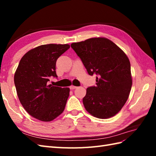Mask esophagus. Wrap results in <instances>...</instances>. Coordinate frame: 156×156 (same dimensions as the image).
Segmentation results:
<instances>
[{
	"label": "esophagus",
	"mask_w": 156,
	"mask_h": 156,
	"mask_svg": "<svg viewBox=\"0 0 156 156\" xmlns=\"http://www.w3.org/2000/svg\"><path fill=\"white\" fill-rule=\"evenodd\" d=\"M76 88H77V87H75V86H73V85H72V86H70V87H69V88H70L71 90H74V89H75Z\"/></svg>",
	"instance_id": "esophagus-1"
}]
</instances>
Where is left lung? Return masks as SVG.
<instances>
[{
	"instance_id": "8db88e82",
	"label": "left lung",
	"mask_w": 156,
	"mask_h": 156,
	"mask_svg": "<svg viewBox=\"0 0 156 156\" xmlns=\"http://www.w3.org/2000/svg\"><path fill=\"white\" fill-rule=\"evenodd\" d=\"M89 75H97L96 86L87 89L83 98L89 113L99 119L113 117L121 111L130 93L131 64L126 54L109 39L95 37L73 43Z\"/></svg>"
}]
</instances>
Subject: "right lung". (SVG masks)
Wrapping results in <instances>:
<instances>
[{
    "instance_id": "obj_1",
    "label": "right lung",
    "mask_w": 156,
    "mask_h": 156,
    "mask_svg": "<svg viewBox=\"0 0 156 156\" xmlns=\"http://www.w3.org/2000/svg\"><path fill=\"white\" fill-rule=\"evenodd\" d=\"M68 44L42 45L23 56L14 76L18 97L32 117L42 121L54 120L64 111L69 94V88L48 84L58 78V58L69 48Z\"/></svg>"
}]
</instances>
